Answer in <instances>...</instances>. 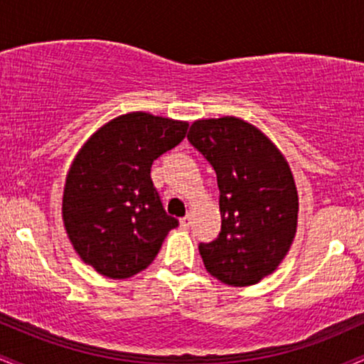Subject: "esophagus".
<instances>
[{
    "label": "esophagus",
    "mask_w": 364,
    "mask_h": 364,
    "mask_svg": "<svg viewBox=\"0 0 364 364\" xmlns=\"http://www.w3.org/2000/svg\"><path fill=\"white\" fill-rule=\"evenodd\" d=\"M179 224H181L183 229H188L191 225V215H185L179 219Z\"/></svg>",
    "instance_id": "34e87169"
}]
</instances>
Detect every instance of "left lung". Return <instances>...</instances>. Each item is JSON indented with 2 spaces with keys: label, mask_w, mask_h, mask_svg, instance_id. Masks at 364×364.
I'll return each mask as SVG.
<instances>
[{
  "label": "left lung",
  "mask_w": 364,
  "mask_h": 364,
  "mask_svg": "<svg viewBox=\"0 0 364 364\" xmlns=\"http://www.w3.org/2000/svg\"><path fill=\"white\" fill-rule=\"evenodd\" d=\"M188 140L217 174L220 232L198 250L205 269L228 286H252L289 252L298 225V191L289 164L253 124L224 116L198 119Z\"/></svg>",
  "instance_id": "obj_1"
}]
</instances>
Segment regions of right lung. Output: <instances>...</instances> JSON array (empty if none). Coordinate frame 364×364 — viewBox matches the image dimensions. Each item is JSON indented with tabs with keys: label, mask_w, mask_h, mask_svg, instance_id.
Wrapping results in <instances>:
<instances>
[{
	"label": "right lung",
	"mask_w": 364,
	"mask_h": 364,
	"mask_svg": "<svg viewBox=\"0 0 364 364\" xmlns=\"http://www.w3.org/2000/svg\"><path fill=\"white\" fill-rule=\"evenodd\" d=\"M186 121L128 112L99 128L68 171L63 223L75 252L99 274L147 269L178 219L166 214L150 168L186 136Z\"/></svg>",
	"instance_id": "1"
}]
</instances>
